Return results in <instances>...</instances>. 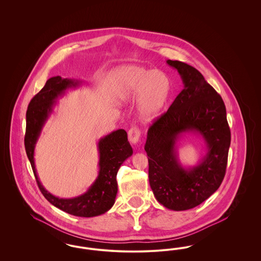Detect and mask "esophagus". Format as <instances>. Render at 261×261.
<instances>
[{"label": "esophagus", "instance_id": "34e87169", "mask_svg": "<svg viewBox=\"0 0 261 261\" xmlns=\"http://www.w3.org/2000/svg\"><path fill=\"white\" fill-rule=\"evenodd\" d=\"M140 137H141V131L139 128L137 127L130 128V130L128 131V139L133 145L138 144V142L140 141Z\"/></svg>", "mask_w": 261, "mask_h": 261}]
</instances>
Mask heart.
Here are the masks:
<instances>
[{
    "label": "heart",
    "mask_w": 261,
    "mask_h": 261,
    "mask_svg": "<svg viewBox=\"0 0 261 261\" xmlns=\"http://www.w3.org/2000/svg\"><path fill=\"white\" fill-rule=\"evenodd\" d=\"M116 99L121 103L137 100L143 122H151L161 115L171 93L170 79L164 72L126 65L116 72Z\"/></svg>",
    "instance_id": "b5f03b06"
}]
</instances>
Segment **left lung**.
Returning <instances> with one entry per match:
<instances>
[{"instance_id": "left-lung-1", "label": "left lung", "mask_w": 261, "mask_h": 261, "mask_svg": "<svg viewBox=\"0 0 261 261\" xmlns=\"http://www.w3.org/2000/svg\"><path fill=\"white\" fill-rule=\"evenodd\" d=\"M181 76L184 88L168 111L149 127L145 145L149 185L156 200L171 211L198 206L223 181L231 132L220 95L195 67L167 61ZM185 133L205 140L207 153L196 166L185 169L177 160V140Z\"/></svg>"}]
</instances>
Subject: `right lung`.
I'll return each mask as SVG.
<instances>
[{
  "instance_id": "right-lung-1",
  "label": "right lung",
  "mask_w": 261,
  "mask_h": 261,
  "mask_svg": "<svg viewBox=\"0 0 261 261\" xmlns=\"http://www.w3.org/2000/svg\"><path fill=\"white\" fill-rule=\"evenodd\" d=\"M81 83L77 79L55 76L50 78L42 90L30 100L26 112L24 145L26 154L31 163L38 187L43 196L53 205L79 217H94L110 211L115 202L117 194L116 175L121 164L133 153L127 133L123 129L113 131L99 139V174L95 182L83 195L72 199L58 198L49 193L38 178L34 162V149L42 129L57 105V99L65 91L76 88Z\"/></svg>"
}]
</instances>
